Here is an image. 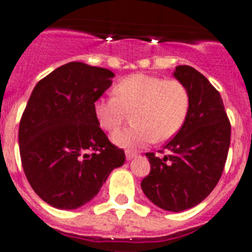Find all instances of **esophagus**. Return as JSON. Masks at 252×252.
Masks as SVG:
<instances>
[{
    "mask_svg": "<svg viewBox=\"0 0 252 252\" xmlns=\"http://www.w3.org/2000/svg\"><path fill=\"white\" fill-rule=\"evenodd\" d=\"M134 157H136V153H133V151H126V160H132L133 158H134Z\"/></svg>",
    "mask_w": 252,
    "mask_h": 252,
    "instance_id": "34e87169",
    "label": "esophagus"
}]
</instances>
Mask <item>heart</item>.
<instances>
[{
    "instance_id": "heart-1",
    "label": "heart",
    "mask_w": 252,
    "mask_h": 252,
    "mask_svg": "<svg viewBox=\"0 0 252 252\" xmlns=\"http://www.w3.org/2000/svg\"><path fill=\"white\" fill-rule=\"evenodd\" d=\"M115 97L98 98L94 116L105 130L112 132L133 111V126L116 130L112 141L122 147H141L155 138L173 137L185 123L190 95L181 81L134 73L119 80L114 87Z\"/></svg>"
}]
</instances>
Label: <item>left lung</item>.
Wrapping results in <instances>:
<instances>
[{
    "mask_svg": "<svg viewBox=\"0 0 252 252\" xmlns=\"http://www.w3.org/2000/svg\"><path fill=\"white\" fill-rule=\"evenodd\" d=\"M173 76L189 92V112L165 144L167 154L146 153L151 169L141 188L155 206L181 212L199 204L218 185L230 145V122L220 93L197 69L177 66Z\"/></svg>",
    "mask_w": 252,
    "mask_h": 252,
    "instance_id": "1",
    "label": "left lung"
}]
</instances>
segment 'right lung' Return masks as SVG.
I'll return each instance as SVG.
<instances>
[{"mask_svg":"<svg viewBox=\"0 0 252 252\" xmlns=\"http://www.w3.org/2000/svg\"><path fill=\"white\" fill-rule=\"evenodd\" d=\"M114 76L110 69L69 62L40 80L31 94L19 124L20 159L34 193L53 207L88 203L126 161L93 110Z\"/></svg>","mask_w":252,"mask_h":252,"instance_id":"1","label":"right lung"}]
</instances>
